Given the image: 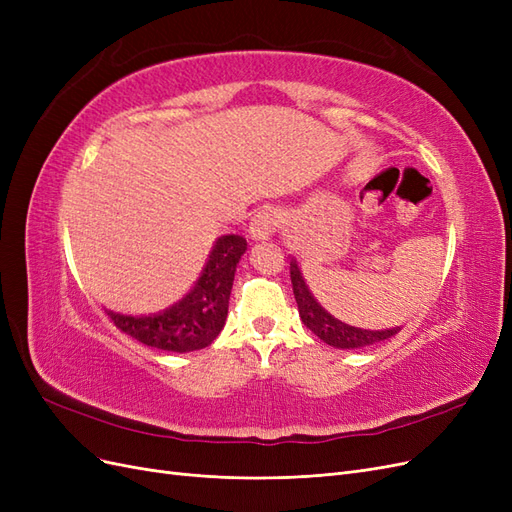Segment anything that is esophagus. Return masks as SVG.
<instances>
[{"mask_svg": "<svg viewBox=\"0 0 512 512\" xmlns=\"http://www.w3.org/2000/svg\"><path fill=\"white\" fill-rule=\"evenodd\" d=\"M277 226H280V213L271 207L260 209L250 222V237L254 241H265L273 235Z\"/></svg>", "mask_w": 512, "mask_h": 512, "instance_id": "obj_1", "label": "esophagus"}]
</instances>
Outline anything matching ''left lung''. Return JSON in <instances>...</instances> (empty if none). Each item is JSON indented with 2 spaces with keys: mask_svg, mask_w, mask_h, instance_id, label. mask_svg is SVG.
Returning a JSON list of instances; mask_svg holds the SVG:
<instances>
[{
  "mask_svg": "<svg viewBox=\"0 0 512 512\" xmlns=\"http://www.w3.org/2000/svg\"><path fill=\"white\" fill-rule=\"evenodd\" d=\"M290 280H292V292H294V299H297L299 316H301L303 324L314 335H318L322 342H327L329 346L346 348V350L365 348V346H371V344L384 342V339L393 337L399 331V327L382 329V331L350 327V324L331 316L327 309H324L314 299V294L309 292V288L305 284V277H303V273L297 265V260H294V258L290 260Z\"/></svg>",
  "mask_w": 512,
  "mask_h": 512,
  "instance_id": "obj_1",
  "label": "left lung"
}]
</instances>
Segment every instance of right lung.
Wrapping results in <instances>:
<instances>
[{"label": "right lung", "mask_w": 512, "mask_h": 512, "mask_svg": "<svg viewBox=\"0 0 512 512\" xmlns=\"http://www.w3.org/2000/svg\"><path fill=\"white\" fill-rule=\"evenodd\" d=\"M247 241L239 235H224L215 241L203 275L185 297L156 316H111L113 324L138 342L166 350L192 352L209 346L224 329L235 271Z\"/></svg>", "instance_id": "right-lung-1"}]
</instances>
